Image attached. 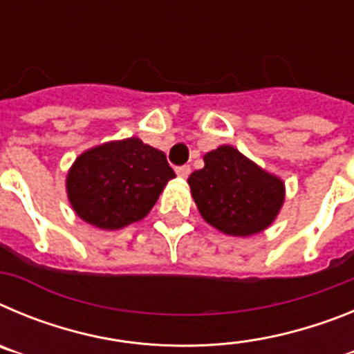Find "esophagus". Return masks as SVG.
<instances>
[{"label":"esophagus","mask_w":354,"mask_h":354,"mask_svg":"<svg viewBox=\"0 0 354 354\" xmlns=\"http://www.w3.org/2000/svg\"><path fill=\"white\" fill-rule=\"evenodd\" d=\"M175 171H177V175H179L180 179H186L187 175L192 174V168L187 167V165H184V167H179Z\"/></svg>","instance_id":"esophagus-1"}]
</instances>
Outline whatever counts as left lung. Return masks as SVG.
<instances>
[{
  "label": "left lung",
  "mask_w": 354,
  "mask_h": 354,
  "mask_svg": "<svg viewBox=\"0 0 354 354\" xmlns=\"http://www.w3.org/2000/svg\"><path fill=\"white\" fill-rule=\"evenodd\" d=\"M204 168L189 175L198 212L211 227L234 237L259 234L277 220L286 184L232 145L204 156Z\"/></svg>",
  "instance_id": "obj_1"
}]
</instances>
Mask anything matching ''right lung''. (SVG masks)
<instances>
[{
    "label": "right lung",
    "mask_w": 354,
    "mask_h": 354,
    "mask_svg": "<svg viewBox=\"0 0 354 354\" xmlns=\"http://www.w3.org/2000/svg\"><path fill=\"white\" fill-rule=\"evenodd\" d=\"M174 177L165 152L133 136L84 150L72 162L65 187L84 223L118 230L143 220Z\"/></svg>",
    "instance_id": "1"
}]
</instances>
